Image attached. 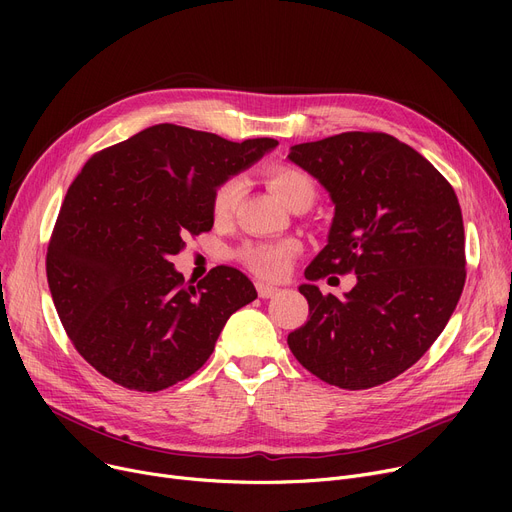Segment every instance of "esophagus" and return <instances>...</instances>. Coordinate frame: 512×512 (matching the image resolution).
Listing matches in <instances>:
<instances>
[{
  "label": "esophagus",
  "instance_id": "1",
  "mask_svg": "<svg viewBox=\"0 0 512 512\" xmlns=\"http://www.w3.org/2000/svg\"><path fill=\"white\" fill-rule=\"evenodd\" d=\"M280 292L278 286H272V284H265V282H257V294L261 299H272L276 297V294Z\"/></svg>",
  "mask_w": 512,
  "mask_h": 512
}]
</instances>
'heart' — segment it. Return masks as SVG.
Returning a JSON list of instances; mask_svg holds the SVG:
<instances>
[{
    "mask_svg": "<svg viewBox=\"0 0 512 512\" xmlns=\"http://www.w3.org/2000/svg\"><path fill=\"white\" fill-rule=\"evenodd\" d=\"M265 180L270 184L276 197L286 203L288 207L297 201L313 199L315 184L311 176L299 168H292L286 164H276L265 170ZM242 195V180L240 178H226L222 180L211 195V213L215 220H226L228 215L238 205ZM297 251V242L284 240V242H253L240 251L242 261H245L251 270L263 278H282L288 267L290 259Z\"/></svg>",
    "mask_w": 512,
    "mask_h": 512,
    "instance_id": "heart-1",
    "label": "heart"
}]
</instances>
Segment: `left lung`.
Masks as SVG:
<instances>
[{
	"instance_id": "left-lung-1",
	"label": "left lung",
	"mask_w": 512,
	"mask_h": 512,
	"mask_svg": "<svg viewBox=\"0 0 512 512\" xmlns=\"http://www.w3.org/2000/svg\"><path fill=\"white\" fill-rule=\"evenodd\" d=\"M330 193L328 245L305 278L357 274L344 299L299 290L309 319L288 334L297 361L326 384L367 390L415 365L446 328L465 286V228L448 180L386 132H342L290 147Z\"/></svg>"
}]
</instances>
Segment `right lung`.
Masks as SVG:
<instances>
[{"mask_svg": "<svg viewBox=\"0 0 512 512\" xmlns=\"http://www.w3.org/2000/svg\"><path fill=\"white\" fill-rule=\"evenodd\" d=\"M276 145L155 124L95 153L74 178L49 238L47 282L74 348L107 380L139 392L186 380L228 317L257 299L234 267L188 286L170 257L211 230L215 186Z\"/></svg>", "mask_w": 512, "mask_h": 512, "instance_id": "1", "label": "right lung"}]
</instances>
